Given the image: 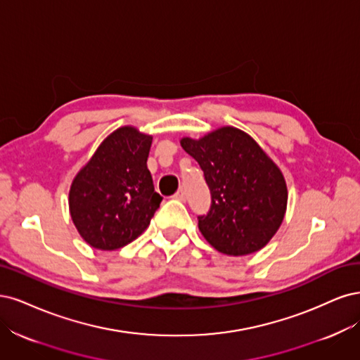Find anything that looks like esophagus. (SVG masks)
<instances>
[{"label": "esophagus", "instance_id": "obj_1", "mask_svg": "<svg viewBox=\"0 0 360 360\" xmlns=\"http://www.w3.org/2000/svg\"><path fill=\"white\" fill-rule=\"evenodd\" d=\"M173 197H175V199L176 200H181V202H185V200H187V193H185V190H178L176 191V194L175 195H173Z\"/></svg>", "mask_w": 360, "mask_h": 360}]
</instances>
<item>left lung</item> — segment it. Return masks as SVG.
Masks as SVG:
<instances>
[{
	"label": "left lung",
	"mask_w": 360,
	"mask_h": 360,
	"mask_svg": "<svg viewBox=\"0 0 360 360\" xmlns=\"http://www.w3.org/2000/svg\"><path fill=\"white\" fill-rule=\"evenodd\" d=\"M181 145L200 169L211 191L210 211L197 217L205 239L223 254L259 251L280 229L287 207L283 173L252 139L223 127Z\"/></svg>",
	"instance_id": "1"
}]
</instances>
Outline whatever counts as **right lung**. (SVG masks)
Listing matches in <instances>:
<instances>
[{
    "label": "right lung",
    "mask_w": 360,
    "mask_h": 360,
    "mask_svg": "<svg viewBox=\"0 0 360 360\" xmlns=\"http://www.w3.org/2000/svg\"><path fill=\"white\" fill-rule=\"evenodd\" d=\"M153 137L133 127L113 131L77 173L70 188L73 223L91 247L118 250L149 226L161 197L146 161Z\"/></svg>",
    "instance_id": "obj_1"
}]
</instances>
